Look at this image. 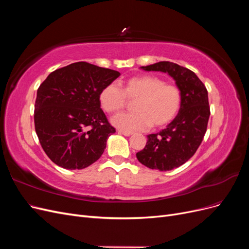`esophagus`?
I'll use <instances>...</instances> for the list:
<instances>
[{
	"mask_svg": "<svg viewBox=\"0 0 249 249\" xmlns=\"http://www.w3.org/2000/svg\"><path fill=\"white\" fill-rule=\"evenodd\" d=\"M118 133L123 134L124 136H131V135L133 134L132 132H126V131H123V130H118Z\"/></svg>",
	"mask_w": 249,
	"mask_h": 249,
	"instance_id": "1",
	"label": "esophagus"
}]
</instances>
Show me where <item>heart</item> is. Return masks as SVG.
<instances>
[{"label":"heart","instance_id":"heart-1","mask_svg":"<svg viewBox=\"0 0 249 249\" xmlns=\"http://www.w3.org/2000/svg\"><path fill=\"white\" fill-rule=\"evenodd\" d=\"M129 101L133 113H124L112 118V124L126 132L143 131L148 127H162L172 122L182 105L178 86L166 83L153 74H141L127 79L120 89L114 83L105 86L100 92L103 109L110 114L122 111Z\"/></svg>","mask_w":249,"mask_h":249}]
</instances>
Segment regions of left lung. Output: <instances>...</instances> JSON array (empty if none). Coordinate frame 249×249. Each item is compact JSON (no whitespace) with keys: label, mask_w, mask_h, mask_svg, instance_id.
Instances as JSON below:
<instances>
[{"label":"left lung","mask_w":249,"mask_h":249,"mask_svg":"<svg viewBox=\"0 0 249 249\" xmlns=\"http://www.w3.org/2000/svg\"><path fill=\"white\" fill-rule=\"evenodd\" d=\"M141 69L168 73L182 91L178 115L164 130L147 135L145 147L136 154L138 161L150 169L171 170L190 159L205 136L210 117L207 88L192 71L169 61Z\"/></svg>","instance_id":"left-lung-1"}]
</instances>
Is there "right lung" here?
Masks as SVG:
<instances>
[{
  "mask_svg": "<svg viewBox=\"0 0 249 249\" xmlns=\"http://www.w3.org/2000/svg\"><path fill=\"white\" fill-rule=\"evenodd\" d=\"M120 76L87 62L51 72L38 90L34 124L44 153L58 166L83 169L97 161L115 133L101 109V90Z\"/></svg>",
  "mask_w": 249,
  "mask_h": 249,
  "instance_id": "add662e5",
  "label": "right lung"
}]
</instances>
